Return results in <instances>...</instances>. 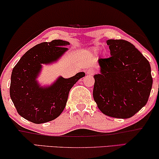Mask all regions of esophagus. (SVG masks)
<instances>
[{
    "label": "esophagus",
    "instance_id": "obj_1",
    "mask_svg": "<svg viewBox=\"0 0 159 159\" xmlns=\"http://www.w3.org/2000/svg\"><path fill=\"white\" fill-rule=\"evenodd\" d=\"M86 74H87L88 75H93L95 74V71L93 69H88L87 71H86Z\"/></svg>",
    "mask_w": 159,
    "mask_h": 159
}]
</instances>
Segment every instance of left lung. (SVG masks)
I'll return each instance as SVG.
<instances>
[{"instance_id": "1", "label": "left lung", "mask_w": 159, "mask_h": 159, "mask_svg": "<svg viewBox=\"0 0 159 159\" xmlns=\"http://www.w3.org/2000/svg\"><path fill=\"white\" fill-rule=\"evenodd\" d=\"M111 56L98 59L100 73L94 75V101L101 112L129 118L147 104L152 78L149 61L132 44L109 39Z\"/></svg>"}]
</instances>
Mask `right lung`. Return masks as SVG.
Masks as SVG:
<instances>
[{
	"label": "right lung",
	"mask_w": 159,
	"mask_h": 159,
	"mask_svg": "<svg viewBox=\"0 0 159 159\" xmlns=\"http://www.w3.org/2000/svg\"><path fill=\"white\" fill-rule=\"evenodd\" d=\"M69 42L56 39L42 42L25 53L12 70L10 97L20 116L40 124L57 118L64 110L74 84L85 74L79 72L69 79L59 77L52 84L41 87L36 78L42 64L56 61L68 50Z\"/></svg>",
	"instance_id": "right-lung-1"
}]
</instances>
